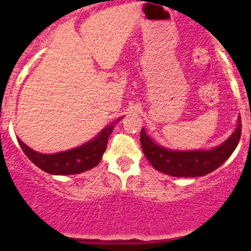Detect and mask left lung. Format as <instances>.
Masks as SVG:
<instances>
[{"label":"left lung","mask_w":251,"mask_h":251,"mask_svg":"<svg viewBox=\"0 0 251 251\" xmlns=\"http://www.w3.org/2000/svg\"><path fill=\"white\" fill-rule=\"evenodd\" d=\"M242 133L241 118L237 128L222 145L208 151H171L152 142L145 129L140 132L144 154L155 170L174 177H200L215 171L235 151Z\"/></svg>","instance_id":"8db88e82"}]
</instances>
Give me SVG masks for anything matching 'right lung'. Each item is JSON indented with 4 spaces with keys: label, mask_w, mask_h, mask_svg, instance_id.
<instances>
[{
    "label": "right lung",
    "mask_w": 251,
    "mask_h": 251,
    "mask_svg": "<svg viewBox=\"0 0 251 251\" xmlns=\"http://www.w3.org/2000/svg\"><path fill=\"white\" fill-rule=\"evenodd\" d=\"M122 118L117 119L120 122ZM116 123L106 126L96 139L79 146V148L70 150V151L60 152L55 154H42L33 151L20 139L19 144L24 150L25 154L33 162L37 168L48 172L50 175H75L94 168L101 160L103 152L107 145L109 134L113 131Z\"/></svg>",
    "instance_id": "right-lung-1"
}]
</instances>
